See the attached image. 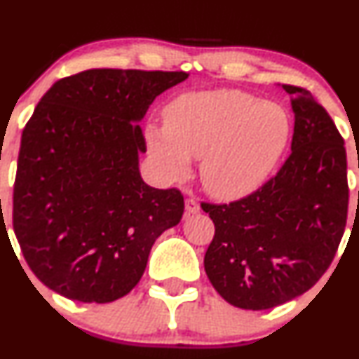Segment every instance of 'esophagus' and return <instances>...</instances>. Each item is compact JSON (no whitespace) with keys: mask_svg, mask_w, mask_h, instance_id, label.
I'll list each match as a JSON object with an SVG mask.
<instances>
[{"mask_svg":"<svg viewBox=\"0 0 359 359\" xmlns=\"http://www.w3.org/2000/svg\"><path fill=\"white\" fill-rule=\"evenodd\" d=\"M198 210H201V205H198V202L196 201V198H187V201H185V212L197 214Z\"/></svg>","mask_w":359,"mask_h":359,"instance_id":"34e87169","label":"esophagus"}]
</instances>
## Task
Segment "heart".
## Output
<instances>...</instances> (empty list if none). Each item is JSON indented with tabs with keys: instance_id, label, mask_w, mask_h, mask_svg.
I'll return each mask as SVG.
<instances>
[{
	"instance_id": "heart-1",
	"label": "heart",
	"mask_w": 359,
	"mask_h": 359,
	"mask_svg": "<svg viewBox=\"0 0 359 359\" xmlns=\"http://www.w3.org/2000/svg\"><path fill=\"white\" fill-rule=\"evenodd\" d=\"M289 135L291 118L283 107L239 90L180 95L167 107L163 127H147L150 154L167 179H182L191 158H201L205 191L222 201L261 187Z\"/></svg>"
}]
</instances>
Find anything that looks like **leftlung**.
<instances>
[{"instance_id": "8db88e82", "label": "left lung", "mask_w": 359, "mask_h": 359, "mask_svg": "<svg viewBox=\"0 0 359 359\" xmlns=\"http://www.w3.org/2000/svg\"><path fill=\"white\" fill-rule=\"evenodd\" d=\"M291 95V155L278 175L231 204H204L215 234L207 278L229 304L271 309L308 291L326 273L348 215L346 150L338 128L308 90Z\"/></svg>"}]
</instances>
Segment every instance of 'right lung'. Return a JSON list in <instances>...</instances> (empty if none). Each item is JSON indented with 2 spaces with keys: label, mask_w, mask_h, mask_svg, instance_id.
Masks as SVG:
<instances>
[{
  "label": "right lung",
  "mask_w": 359,
  "mask_h": 359,
  "mask_svg": "<svg viewBox=\"0 0 359 359\" xmlns=\"http://www.w3.org/2000/svg\"><path fill=\"white\" fill-rule=\"evenodd\" d=\"M185 72L95 68L58 80L21 135L13 229L34 276L68 299L111 303L144 274L184 197L138 170V122Z\"/></svg>",
  "instance_id": "right-lung-1"
}]
</instances>
